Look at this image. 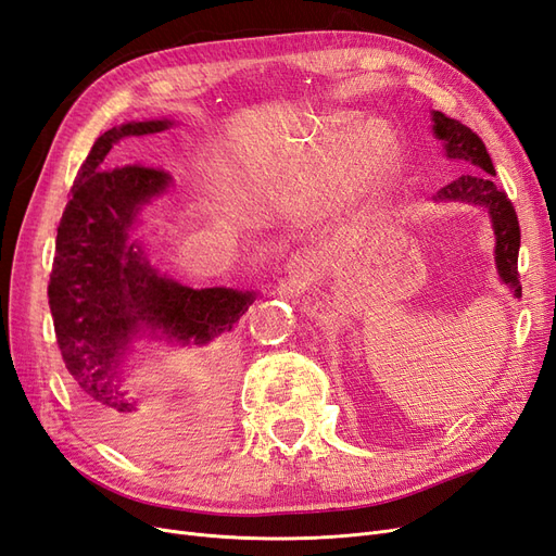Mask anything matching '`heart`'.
<instances>
[{
    "label": "heart",
    "instance_id": "1",
    "mask_svg": "<svg viewBox=\"0 0 556 556\" xmlns=\"http://www.w3.org/2000/svg\"><path fill=\"white\" fill-rule=\"evenodd\" d=\"M327 137L331 148H339L345 143L352 134V150L362 157V178H359V192L364 197L378 194L387 178H390L394 162H396V139L394 134L384 125H364L359 115H331L325 123Z\"/></svg>",
    "mask_w": 556,
    "mask_h": 556
}]
</instances>
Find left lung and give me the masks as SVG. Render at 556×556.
I'll list each match as a JSON object with an SVG mask.
<instances>
[{
	"mask_svg": "<svg viewBox=\"0 0 556 556\" xmlns=\"http://www.w3.org/2000/svg\"><path fill=\"white\" fill-rule=\"evenodd\" d=\"M433 131L445 143L450 160H462L468 174H462L439 190L435 199L450 201H473L490 211L496 233V266L501 280L508 282L515 296H521L517 255H519V220L513 201L501 188H496V169L484 141L478 134L454 117L433 111Z\"/></svg>",
	"mask_w": 556,
	"mask_h": 556,
	"instance_id": "left-lung-1",
	"label": "left lung"
}]
</instances>
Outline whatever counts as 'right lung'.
<instances>
[{"label":"right lung","mask_w":556,"mask_h":556,"mask_svg":"<svg viewBox=\"0 0 556 556\" xmlns=\"http://www.w3.org/2000/svg\"><path fill=\"white\" fill-rule=\"evenodd\" d=\"M169 125L127 123L92 143L62 213L48 282L55 339L78 399L123 445L141 443L139 401L113 384L127 345L146 331L201 345L231 331L255 301L252 292L185 288L160 276L127 241L141 206L172 178L155 166L113 164V146Z\"/></svg>","instance_id":"add662e5"}]
</instances>
